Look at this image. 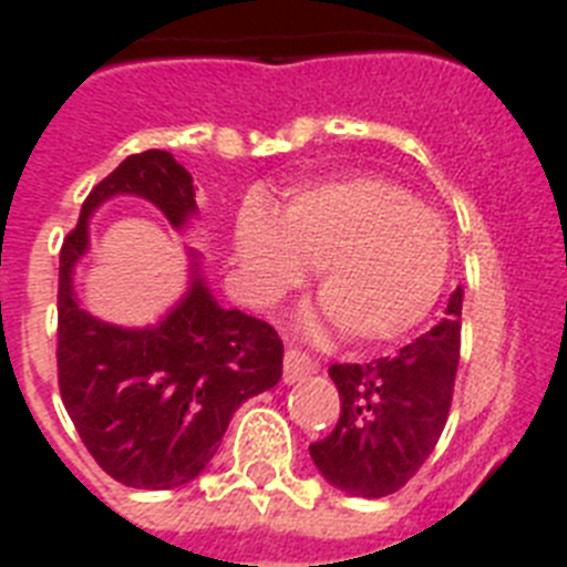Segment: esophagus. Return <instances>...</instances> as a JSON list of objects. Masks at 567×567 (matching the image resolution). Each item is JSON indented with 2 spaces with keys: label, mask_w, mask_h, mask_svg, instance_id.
Segmentation results:
<instances>
[{
  "label": "esophagus",
  "mask_w": 567,
  "mask_h": 567,
  "mask_svg": "<svg viewBox=\"0 0 567 567\" xmlns=\"http://www.w3.org/2000/svg\"><path fill=\"white\" fill-rule=\"evenodd\" d=\"M315 372H318V363L309 354L295 352V349L284 354V383H300V380Z\"/></svg>",
  "instance_id": "1"
}]
</instances>
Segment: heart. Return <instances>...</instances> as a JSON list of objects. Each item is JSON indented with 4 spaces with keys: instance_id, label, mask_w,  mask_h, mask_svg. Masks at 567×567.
Segmentation results:
<instances>
[{
    "instance_id": "heart-1",
    "label": "heart",
    "mask_w": 567,
    "mask_h": 567,
    "mask_svg": "<svg viewBox=\"0 0 567 567\" xmlns=\"http://www.w3.org/2000/svg\"><path fill=\"white\" fill-rule=\"evenodd\" d=\"M235 249L264 300L280 298L318 267L320 298L358 343H389L423 323L452 258L443 218L380 175L300 187L280 215L247 204Z\"/></svg>"
}]
</instances>
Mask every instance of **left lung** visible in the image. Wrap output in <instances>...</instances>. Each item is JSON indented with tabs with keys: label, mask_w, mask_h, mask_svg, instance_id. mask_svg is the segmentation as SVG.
Wrapping results in <instances>:
<instances>
[{
	"label": "left lung",
	"mask_w": 567,
	"mask_h": 567,
	"mask_svg": "<svg viewBox=\"0 0 567 567\" xmlns=\"http://www.w3.org/2000/svg\"><path fill=\"white\" fill-rule=\"evenodd\" d=\"M460 315L463 289L457 287L437 327L392 358L329 365L340 392V417L329 437L309 445L329 485L352 497H389L429 460L452 409Z\"/></svg>",
	"instance_id": "8db88e82"
}]
</instances>
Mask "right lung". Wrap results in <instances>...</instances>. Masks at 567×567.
Here are the masks:
<instances>
[{
  "label": "right lung",
  "instance_id": "right-lung-1",
  "mask_svg": "<svg viewBox=\"0 0 567 567\" xmlns=\"http://www.w3.org/2000/svg\"><path fill=\"white\" fill-rule=\"evenodd\" d=\"M115 195L153 204L175 233L198 218L193 175L167 150L127 155L82 204L59 255V389L79 437L130 488H178L202 474L235 409L284 372L269 323L224 309L187 249V292L150 327H118L79 303L73 275L90 249V218Z\"/></svg>",
  "mask_w": 567,
  "mask_h": 567
}]
</instances>
